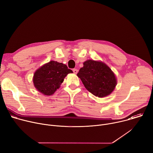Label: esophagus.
<instances>
[{"instance_id":"esophagus-1","label":"esophagus","mask_w":153,"mask_h":153,"mask_svg":"<svg viewBox=\"0 0 153 153\" xmlns=\"http://www.w3.org/2000/svg\"><path fill=\"white\" fill-rule=\"evenodd\" d=\"M73 72H74V74H76L78 73V70H77V69H73Z\"/></svg>"}]
</instances>
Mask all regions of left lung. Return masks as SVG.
<instances>
[{"instance_id": "1", "label": "left lung", "mask_w": 153, "mask_h": 153, "mask_svg": "<svg viewBox=\"0 0 153 153\" xmlns=\"http://www.w3.org/2000/svg\"><path fill=\"white\" fill-rule=\"evenodd\" d=\"M77 76L86 89L96 97H106L114 91L117 79L110 68L102 62L88 60L83 63Z\"/></svg>"}]
</instances>
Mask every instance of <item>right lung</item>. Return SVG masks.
<instances>
[{
    "mask_svg": "<svg viewBox=\"0 0 153 153\" xmlns=\"http://www.w3.org/2000/svg\"><path fill=\"white\" fill-rule=\"evenodd\" d=\"M72 72L65 64L51 61L35 72L33 79L34 86L42 94L51 95L59 88L66 75Z\"/></svg>",
    "mask_w": 153,
    "mask_h": 153,
    "instance_id": "1",
    "label": "right lung"
}]
</instances>
